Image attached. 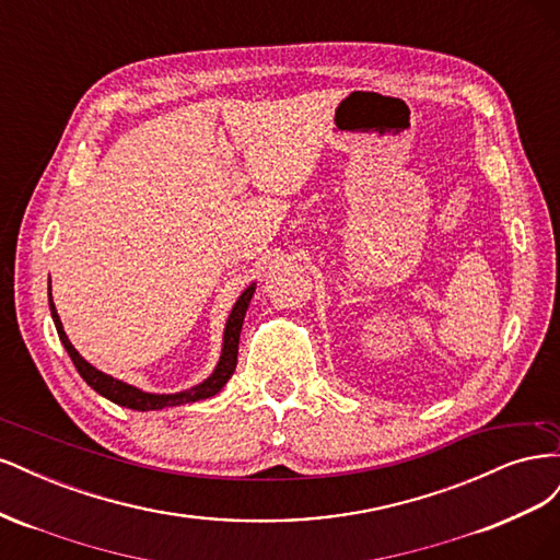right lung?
Segmentation results:
<instances>
[{
	"instance_id": "right-lung-1",
	"label": "right lung",
	"mask_w": 560,
	"mask_h": 560,
	"mask_svg": "<svg viewBox=\"0 0 560 560\" xmlns=\"http://www.w3.org/2000/svg\"><path fill=\"white\" fill-rule=\"evenodd\" d=\"M254 290H257V282H252L247 290L238 296V301L233 303V308L229 313L226 319V327H224V341H222V354H219V362L212 369V374L200 381L194 387H186L182 393H147V389L138 387V385H130L126 381H118L105 371L95 369L91 362H86L79 354V350L70 343V338H67L65 329H62V322L60 315L56 311V303H54V294H50V282H48V308H50V317L56 322V329L60 341L70 354L77 371L81 374V378L86 381L97 395L107 397L109 401L118 404V406H126V409L132 411H161L165 406H179V404H194L200 399H208L214 397L219 389H222L229 378L233 376L235 364H238V341H241V329H243V322H245V313L249 308V301L254 296Z\"/></svg>"
}]
</instances>
